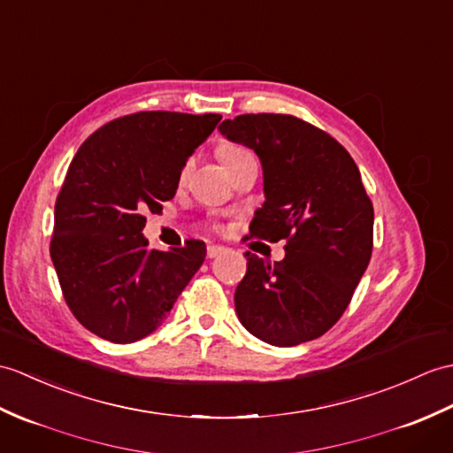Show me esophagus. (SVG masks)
<instances>
[{
  "label": "esophagus",
  "mask_w": 453,
  "mask_h": 453,
  "mask_svg": "<svg viewBox=\"0 0 453 453\" xmlns=\"http://www.w3.org/2000/svg\"><path fill=\"white\" fill-rule=\"evenodd\" d=\"M224 250H226V247H222V245H208L206 255H208V258H216V257L222 255Z\"/></svg>",
  "instance_id": "obj_1"
}]
</instances>
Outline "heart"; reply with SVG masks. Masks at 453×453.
I'll use <instances>...</instances> for the list:
<instances>
[{
  "mask_svg": "<svg viewBox=\"0 0 453 453\" xmlns=\"http://www.w3.org/2000/svg\"><path fill=\"white\" fill-rule=\"evenodd\" d=\"M243 156H249V152L243 150V149H235V146H226V149L219 150V157H222L224 165L229 164V162L237 160V157H243ZM188 170H191V162H188V164L183 167V177L188 173Z\"/></svg>",
  "mask_w": 453,
  "mask_h": 453,
  "instance_id": "obj_1",
  "label": "heart"
}]
</instances>
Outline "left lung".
<instances>
[{"instance_id":"8db88e82","label":"left lung","mask_w":453,"mask_h":453,"mask_svg":"<svg viewBox=\"0 0 453 453\" xmlns=\"http://www.w3.org/2000/svg\"><path fill=\"white\" fill-rule=\"evenodd\" d=\"M218 129L262 165L265 204L250 235L288 239L274 265L245 252L237 317L270 345L317 340L340 320L372 255L374 210L359 167L328 133L293 115H237Z\"/></svg>"}]
</instances>
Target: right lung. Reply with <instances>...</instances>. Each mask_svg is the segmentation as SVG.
Instances as JSON below:
<instances>
[{"mask_svg": "<svg viewBox=\"0 0 453 453\" xmlns=\"http://www.w3.org/2000/svg\"><path fill=\"white\" fill-rule=\"evenodd\" d=\"M219 113L139 111L81 144L56 201L50 255L75 319L100 338L133 343L160 326L203 266L206 245L150 250L146 210L175 196L183 167Z\"/></svg>", "mask_w": 453, "mask_h": 453, "instance_id": "right-lung-1", "label": "right lung"}]
</instances>
